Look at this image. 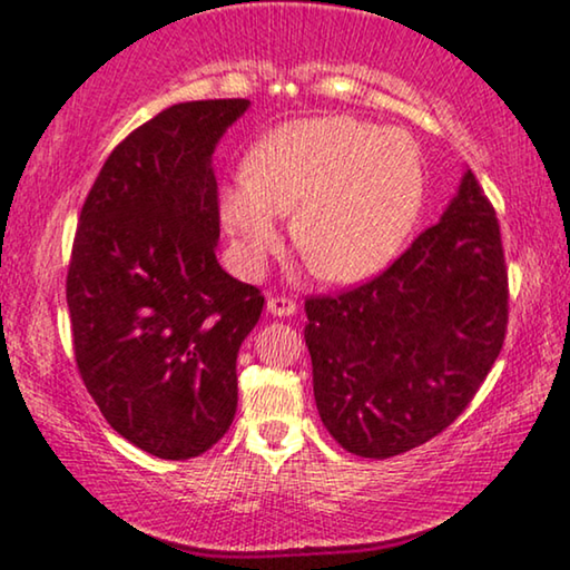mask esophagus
I'll return each mask as SVG.
<instances>
[{
	"mask_svg": "<svg viewBox=\"0 0 570 570\" xmlns=\"http://www.w3.org/2000/svg\"><path fill=\"white\" fill-rule=\"evenodd\" d=\"M268 313L271 315H278V317H289L297 313V302L289 299V297H268Z\"/></svg>",
	"mask_w": 570,
	"mask_h": 570,
	"instance_id": "obj_1",
	"label": "esophagus"
}]
</instances>
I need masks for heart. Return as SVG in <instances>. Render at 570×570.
I'll list each match as a JSON object with an SVG mask.
<instances>
[{"label":"heart","mask_w":570,"mask_h":570,"mask_svg":"<svg viewBox=\"0 0 570 570\" xmlns=\"http://www.w3.org/2000/svg\"><path fill=\"white\" fill-rule=\"evenodd\" d=\"M424 169L416 142L354 117L292 121L265 138L222 193V218L247 268L292 239L309 271L336 284L375 276L404 247L420 218Z\"/></svg>","instance_id":"1"}]
</instances>
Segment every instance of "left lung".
<instances>
[{
    "mask_svg": "<svg viewBox=\"0 0 570 570\" xmlns=\"http://www.w3.org/2000/svg\"><path fill=\"white\" fill-rule=\"evenodd\" d=\"M305 313L315 404L341 449L391 459L449 428L508 325L500 226L472 169L440 222L381 276L309 297Z\"/></svg>",
    "mask_w": 570,
    "mask_h": 570,
    "instance_id": "obj_1",
    "label": "left lung"
}]
</instances>
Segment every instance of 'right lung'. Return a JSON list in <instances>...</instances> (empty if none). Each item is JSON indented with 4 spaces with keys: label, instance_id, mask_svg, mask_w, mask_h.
Returning <instances> with one entry per match:
<instances>
[{
    "label": "right lung",
    "instance_id": "1",
    "mask_svg": "<svg viewBox=\"0 0 570 570\" xmlns=\"http://www.w3.org/2000/svg\"><path fill=\"white\" fill-rule=\"evenodd\" d=\"M247 98L187 101L132 130L82 203L67 307L80 377L104 420L185 461L226 435L237 354L263 294L216 261L214 150Z\"/></svg>",
    "mask_w": 570,
    "mask_h": 570
}]
</instances>
